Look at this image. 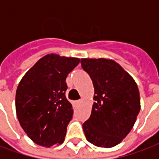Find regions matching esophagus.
Returning a JSON list of instances; mask_svg holds the SVG:
<instances>
[{"mask_svg":"<svg viewBox=\"0 0 159 159\" xmlns=\"http://www.w3.org/2000/svg\"><path fill=\"white\" fill-rule=\"evenodd\" d=\"M81 102H82V100H78V101H76V104L78 105V104H80Z\"/></svg>","mask_w":159,"mask_h":159,"instance_id":"esophagus-1","label":"esophagus"}]
</instances>
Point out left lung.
<instances>
[{
    "mask_svg": "<svg viewBox=\"0 0 159 159\" xmlns=\"http://www.w3.org/2000/svg\"><path fill=\"white\" fill-rule=\"evenodd\" d=\"M81 63L95 89L92 114L82 125L85 136L97 147H114L130 132L139 113L138 86L114 60L82 58Z\"/></svg>",
    "mask_w": 159,
    "mask_h": 159,
    "instance_id": "obj_1",
    "label": "left lung"
}]
</instances>
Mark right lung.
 Listing matches in <instances>:
<instances>
[{
  "instance_id": "1",
  "label": "right lung",
  "mask_w": 159,
  "mask_h": 159,
  "mask_svg": "<svg viewBox=\"0 0 159 159\" xmlns=\"http://www.w3.org/2000/svg\"><path fill=\"white\" fill-rule=\"evenodd\" d=\"M77 57L51 53L39 60L19 83L16 95L17 118L31 140L43 147L61 144L72 118L66 98V78L79 64Z\"/></svg>"
}]
</instances>
